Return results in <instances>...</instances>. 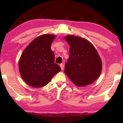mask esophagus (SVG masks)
Returning a JSON list of instances; mask_svg holds the SVG:
<instances>
[{"label": "esophagus", "mask_w": 123, "mask_h": 123, "mask_svg": "<svg viewBox=\"0 0 123 123\" xmlns=\"http://www.w3.org/2000/svg\"><path fill=\"white\" fill-rule=\"evenodd\" d=\"M60 68H61V69L63 70L64 69V64H61L60 65Z\"/></svg>", "instance_id": "obj_1"}]
</instances>
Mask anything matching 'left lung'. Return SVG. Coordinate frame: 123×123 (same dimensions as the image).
Masks as SVG:
<instances>
[{"mask_svg":"<svg viewBox=\"0 0 123 123\" xmlns=\"http://www.w3.org/2000/svg\"><path fill=\"white\" fill-rule=\"evenodd\" d=\"M69 56L65 63L64 72L75 86H85L100 76L102 62L93 45L84 38L67 35Z\"/></svg>","mask_w":123,"mask_h":123,"instance_id":"1","label":"left lung"}]
</instances>
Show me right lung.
I'll return each mask as SVG.
<instances>
[{"label":"right lung","mask_w":123,"mask_h":123,"mask_svg":"<svg viewBox=\"0 0 123 123\" xmlns=\"http://www.w3.org/2000/svg\"><path fill=\"white\" fill-rule=\"evenodd\" d=\"M55 35L45 34L35 38L25 49L19 61V70L25 82L40 88L49 83L61 68L54 63L51 45Z\"/></svg>","instance_id":"right-lung-1"}]
</instances>
